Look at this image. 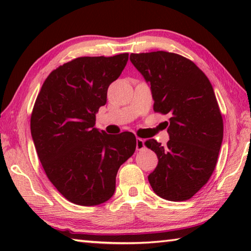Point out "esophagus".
<instances>
[{
  "mask_svg": "<svg viewBox=\"0 0 251 251\" xmlns=\"http://www.w3.org/2000/svg\"><path fill=\"white\" fill-rule=\"evenodd\" d=\"M144 148H145V142H144L141 138L136 139V150L142 151V150H144Z\"/></svg>",
  "mask_w": 251,
  "mask_h": 251,
  "instance_id": "obj_1",
  "label": "esophagus"
}]
</instances>
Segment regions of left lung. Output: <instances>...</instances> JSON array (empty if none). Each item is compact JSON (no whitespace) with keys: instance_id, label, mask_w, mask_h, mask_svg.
Listing matches in <instances>:
<instances>
[{"instance_id":"left-lung-1","label":"left lung","mask_w":251,"mask_h":251,"mask_svg":"<svg viewBox=\"0 0 251 251\" xmlns=\"http://www.w3.org/2000/svg\"><path fill=\"white\" fill-rule=\"evenodd\" d=\"M129 59L151 85L155 112L172 115L167 145L145 143L158 157L148 181L166 201H187L209 180L222 146L224 123L214 88L181 55L157 50L133 53Z\"/></svg>"}]
</instances>
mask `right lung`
Listing matches in <instances>:
<instances>
[{
  "instance_id": "add662e5",
  "label": "right lung",
  "mask_w": 251,
  "mask_h": 251,
  "mask_svg": "<svg viewBox=\"0 0 251 251\" xmlns=\"http://www.w3.org/2000/svg\"><path fill=\"white\" fill-rule=\"evenodd\" d=\"M128 54L77 57L50 73L37 95L31 134L46 176L67 201L96 206L113 196L116 175L136 150V137L95 127L108 86L122 74Z\"/></svg>"
}]
</instances>
